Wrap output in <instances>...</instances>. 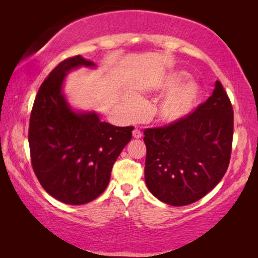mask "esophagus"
Returning a JSON list of instances; mask_svg holds the SVG:
<instances>
[{
    "mask_svg": "<svg viewBox=\"0 0 258 258\" xmlns=\"http://www.w3.org/2000/svg\"><path fill=\"white\" fill-rule=\"evenodd\" d=\"M133 138L134 139H141L142 138V133L140 132L139 130H134L133 131Z\"/></svg>",
    "mask_w": 258,
    "mask_h": 258,
    "instance_id": "34e87169",
    "label": "esophagus"
}]
</instances>
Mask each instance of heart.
Returning <instances> with one entry per match:
<instances>
[{"label":"heart","mask_w":258,"mask_h":258,"mask_svg":"<svg viewBox=\"0 0 258 258\" xmlns=\"http://www.w3.org/2000/svg\"><path fill=\"white\" fill-rule=\"evenodd\" d=\"M187 78V74L177 71L166 75L158 85V92L167 93L159 102L156 109V117L163 124H175L190 116L198 106L202 89L194 81L183 83ZM139 113V109L132 104L130 115L134 117Z\"/></svg>","instance_id":"b5f03b06"}]
</instances>
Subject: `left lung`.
<instances>
[{"label": "left lung", "mask_w": 258, "mask_h": 258, "mask_svg": "<svg viewBox=\"0 0 258 258\" xmlns=\"http://www.w3.org/2000/svg\"><path fill=\"white\" fill-rule=\"evenodd\" d=\"M232 137V106L216 81L212 97L185 119L145 131L147 187L171 206L198 202L224 176Z\"/></svg>", "instance_id": "8db88e82"}]
</instances>
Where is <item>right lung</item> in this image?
Segmentation results:
<instances>
[{
	"mask_svg": "<svg viewBox=\"0 0 258 258\" xmlns=\"http://www.w3.org/2000/svg\"><path fill=\"white\" fill-rule=\"evenodd\" d=\"M82 67L97 69L92 61L77 55L49 74L35 98L28 131L38 181L50 196L68 205L87 204L106 190L112 166L134 128L113 126L98 112L72 107L63 93L64 80Z\"/></svg>",
	"mask_w": 258,
	"mask_h": 258,
	"instance_id": "obj_1",
	"label": "right lung"
}]
</instances>
